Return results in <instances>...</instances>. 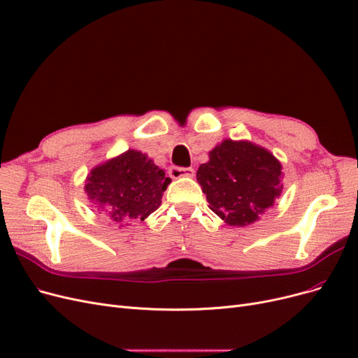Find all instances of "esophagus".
Wrapping results in <instances>:
<instances>
[{
	"instance_id": "1",
	"label": "esophagus",
	"mask_w": 358,
	"mask_h": 358,
	"mask_svg": "<svg viewBox=\"0 0 358 358\" xmlns=\"http://www.w3.org/2000/svg\"><path fill=\"white\" fill-rule=\"evenodd\" d=\"M169 175L171 179H180V178H192L194 169L192 167H170Z\"/></svg>"
}]
</instances>
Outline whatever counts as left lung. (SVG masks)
<instances>
[{
	"label": "left lung",
	"instance_id": "left-lung-1",
	"mask_svg": "<svg viewBox=\"0 0 358 358\" xmlns=\"http://www.w3.org/2000/svg\"><path fill=\"white\" fill-rule=\"evenodd\" d=\"M282 178L280 161L248 140H222L197 170L210 210L233 227L251 225L272 208L282 192Z\"/></svg>",
	"mask_w": 358,
	"mask_h": 358
}]
</instances>
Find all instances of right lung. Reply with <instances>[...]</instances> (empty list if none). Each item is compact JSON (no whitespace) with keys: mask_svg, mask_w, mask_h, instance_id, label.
<instances>
[{"mask_svg":"<svg viewBox=\"0 0 358 358\" xmlns=\"http://www.w3.org/2000/svg\"><path fill=\"white\" fill-rule=\"evenodd\" d=\"M170 182L154 159L128 149L95 166L86 176L85 192L107 218L124 227L129 221H145L155 212Z\"/></svg>","mask_w":358,"mask_h":358,"instance_id":"add662e5","label":"right lung"}]
</instances>
